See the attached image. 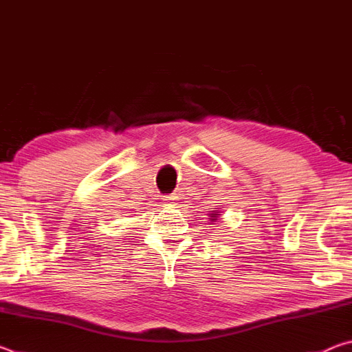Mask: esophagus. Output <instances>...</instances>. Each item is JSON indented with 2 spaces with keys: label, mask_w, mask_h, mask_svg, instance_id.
Masks as SVG:
<instances>
[{
  "label": "esophagus",
  "mask_w": 352,
  "mask_h": 352,
  "mask_svg": "<svg viewBox=\"0 0 352 352\" xmlns=\"http://www.w3.org/2000/svg\"><path fill=\"white\" fill-rule=\"evenodd\" d=\"M177 195H174V194H172V195H164V199H163V201H164V204H168V205H174L175 204V201H177Z\"/></svg>",
  "instance_id": "1"
}]
</instances>
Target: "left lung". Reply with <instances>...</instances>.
<instances>
[{"label": "left lung", "instance_id": "left-lung-1", "mask_svg": "<svg viewBox=\"0 0 352 352\" xmlns=\"http://www.w3.org/2000/svg\"><path fill=\"white\" fill-rule=\"evenodd\" d=\"M208 216H210V222H217L219 217H220V212H219L217 208H214V211H211L210 214H208Z\"/></svg>", "mask_w": 352, "mask_h": 352}]
</instances>
